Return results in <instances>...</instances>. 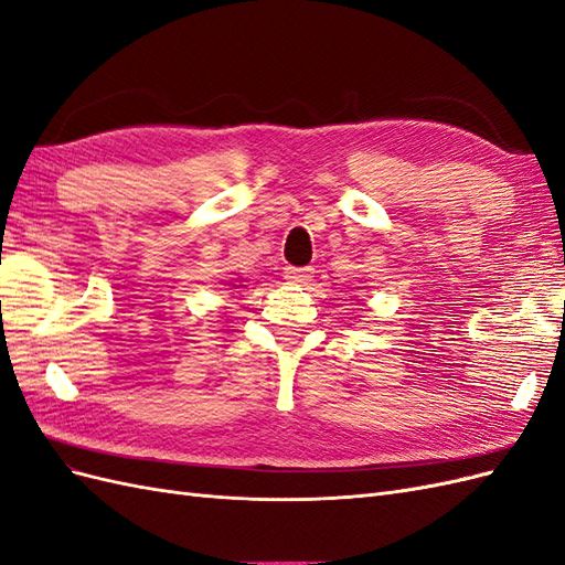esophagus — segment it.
<instances>
[{
    "label": "esophagus",
    "instance_id": "esophagus-1",
    "mask_svg": "<svg viewBox=\"0 0 565 565\" xmlns=\"http://www.w3.org/2000/svg\"><path fill=\"white\" fill-rule=\"evenodd\" d=\"M313 266H301V268H297V266H287L285 268V278L289 280V282H299V285H306V282H311L313 280Z\"/></svg>",
    "mask_w": 565,
    "mask_h": 565
}]
</instances>
